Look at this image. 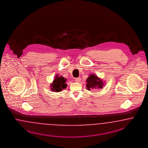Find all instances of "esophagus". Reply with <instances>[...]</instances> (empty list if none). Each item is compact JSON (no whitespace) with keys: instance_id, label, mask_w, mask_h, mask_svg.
I'll return each mask as SVG.
<instances>
[{"instance_id":"34e87169","label":"esophagus","mask_w":148,"mask_h":148,"mask_svg":"<svg viewBox=\"0 0 148 148\" xmlns=\"http://www.w3.org/2000/svg\"><path fill=\"white\" fill-rule=\"evenodd\" d=\"M80 80L81 79L80 77H77L75 79V82H80Z\"/></svg>"}]
</instances>
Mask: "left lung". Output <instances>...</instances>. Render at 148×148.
Segmentation results:
<instances>
[{
  "label": "left lung",
  "mask_w": 148,
  "mask_h": 148,
  "mask_svg": "<svg viewBox=\"0 0 148 148\" xmlns=\"http://www.w3.org/2000/svg\"><path fill=\"white\" fill-rule=\"evenodd\" d=\"M86 83V87L89 90H90L91 88H102V86L103 85V83H102V81L96 75H95L94 74L90 75L89 77L87 78Z\"/></svg>",
  "instance_id": "left-lung-1"
}]
</instances>
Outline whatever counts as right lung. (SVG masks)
Instances as JSON below:
<instances>
[{
	"label": "right lung",
	"instance_id": "obj_1",
	"mask_svg": "<svg viewBox=\"0 0 148 148\" xmlns=\"http://www.w3.org/2000/svg\"><path fill=\"white\" fill-rule=\"evenodd\" d=\"M66 79L63 77L56 76L55 79H54L53 82L51 84V90L56 92H59L66 88L67 85L65 84Z\"/></svg>",
	"mask_w": 148,
	"mask_h": 148
}]
</instances>
